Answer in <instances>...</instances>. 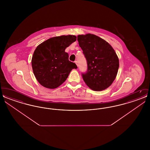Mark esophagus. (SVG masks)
I'll list each match as a JSON object with an SVG mask.
<instances>
[{
  "label": "esophagus",
  "instance_id": "esophagus-1",
  "mask_svg": "<svg viewBox=\"0 0 150 150\" xmlns=\"http://www.w3.org/2000/svg\"><path fill=\"white\" fill-rule=\"evenodd\" d=\"M75 63L77 65V66H78V62L76 61H75Z\"/></svg>",
  "mask_w": 150,
  "mask_h": 150
}]
</instances>
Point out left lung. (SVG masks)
<instances>
[{
  "mask_svg": "<svg viewBox=\"0 0 150 150\" xmlns=\"http://www.w3.org/2000/svg\"><path fill=\"white\" fill-rule=\"evenodd\" d=\"M78 41L88 64V71L82 74L85 83L94 91L107 89L114 81L119 67L114 50L106 40L94 34L79 35Z\"/></svg>",
  "mask_w": 150,
  "mask_h": 150,
  "instance_id": "obj_1",
  "label": "left lung"
}]
</instances>
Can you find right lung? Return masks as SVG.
<instances>
[{"label":"right lung","mask_w":150,"mask_h":150,"mask_svg":"<svg viewBox=\"0 0 150 150\" xmlns=\"http://www.w3.org/2000/svg\"><path fill=\"white\" fill-rule=\"evenodd\" d=\"M76 40L75 35L55 36L40 44L34 51L31 65L38 81L45 88L61 86L77 66L69 60L65 49Z\"/></svg>","instance_id":"1"}]
</instances>
